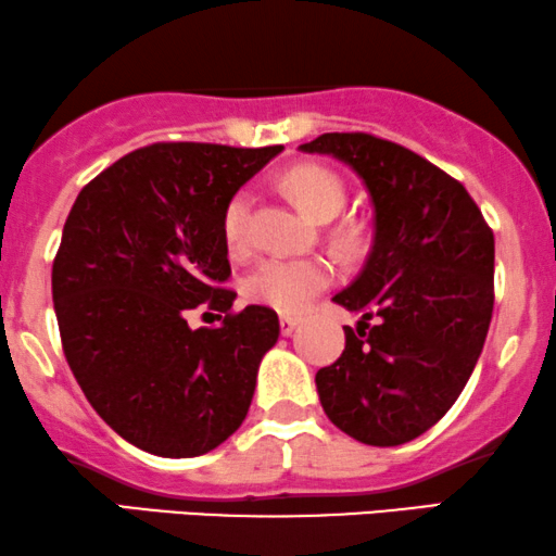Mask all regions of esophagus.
<instances>
[{
	"label": "esophagus",
	"mask_w": 556,
	"mask_h": 556,
	"mask_svg": "<svg viewBox=\"0 0 556 556\" xmlns=\"http://www.w3.org/2000/svg\"><path fill=\"white\" fill-rule=\"evenodd\" d=\"M298 326L300 318H292V315H282V318H279V330H282V336H292Z\"/></svg>",
	"instance_id": "34e87169"
}]
</instances>
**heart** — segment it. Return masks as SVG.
<instances>
[{
    "label": "heart",
    "mask_w": 556,
    "mask_h": 556,
    "mask_svg": "<svg viewBox=\"0 0 556 556\" xmlns=\"http://www.w3.org/2000/svg\"><path fill=\"white\" fill-rule=\"evenodd\" d=\"M282 185L300 210L313 220L326 223L341 213L346 202L343 181L323 166L300 164L285 174ZM249 210L251 194L236 192L223 210V241L230 254H243L249 249ZM336 279L333 264L326 258H264L243 277V298L254 305L271 307L277 313L298 315L305 311L323 290Z\"/></svg>",
    "instance_id": "heart-1"
}]
</instances>
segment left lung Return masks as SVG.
Returning a JSON list of instances; mask_svg holds the SVG:
<instances>
[{"label":"left lung","instance_id":"obj_1","mask_svg":"<svg viewBox=\"0 0 556 556\" xmlns=\"http://www.w3.org/2000/svg\"><path fill=\"white\" fill-rule=\"evenodd\" d=\"M300 151L354 168L375 207L367 264L333 298L359 323L343 326L346 349L315 375L320 405L351 439L400 446L446 416L480 359L493 230L459 181L392 140L323 132Z\"/></svg>","mask_w":556,"mask_h":556}]
</instances>
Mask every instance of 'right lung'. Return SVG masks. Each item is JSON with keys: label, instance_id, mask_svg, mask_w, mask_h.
<instances>
[{"label": "right lung", "instance_id": "1", "mask_svg": "<svg viewBox=\"0 0 556 556\" xmlns=\"http://www.w3.org/2000/svg\"><path fill=\"white\" fill-rule=\"evenodd\" d=\"M282 151L153 143L104 168L76 197L53 262L63 354L112 431L143 452L187 459L238 431L277 313L236 292L223 210ZM207 301L217 329H189Z\"/></svg>", "mask_w": 556, "mask_h": 556}]
</instances>
